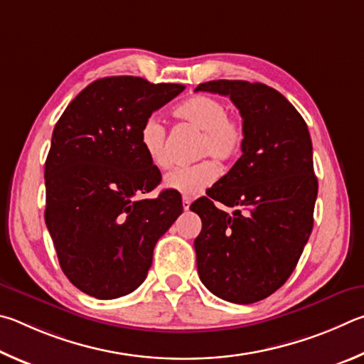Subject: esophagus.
<instances>
[{
    "label": "esophagus",
    "instance_id": "34e87169",
    "mask_svg": "<svg viewBox=\"0 0 364 364\" xmlns=\"http://www.w3.org/2000/svg\"><path fill=\"white\" fill-rule=\"evenodd\" d=\"M190 205H192V198H190V196H183V198H182V206H183V209H186V211H188Z\"/></svg>",
    "mask_w": 364,
    "mask_h": 364
}]
</instances>
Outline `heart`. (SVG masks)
Wrapping results in <instances>:
<instances>
[{
	"label": "heart",
	"mask_w": 364,
	"mask_h": 364,
	"mask_svg": "<svg viewBox=\"0 0 364 364\" xmlns=\"http://www.w3.org/2000/svg\"><path fill=\"white\" fill-rule=\"evenodd\" d=\"M174 117L201 131L198 156H213L218 161H228L238 155L245 142V131L237 118L228 114L225 104L211 95H195L174 108ZM140 146L146 158L158 169L169 168L166 149V127L156 117H150L140 127ZM218 178V168L213 159L178 168L169 172L164 186L183 195H198Z\"/></svg>",
	"instance_id": "heart-1"
}]
</instances>
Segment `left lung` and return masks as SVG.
<instances>
[{"mask_svg":"<svg viewBox=\"0 0 364 364\" xmlns=\"http://www.w3.org/2000/svg\"><path fill=\"white\" fill-rule=\"evenodd\" d=\"M195 91L228 95L245 131L243 155L190 206L203 224L195 240L198 275L224 301L259 302L291 277L314 228L318 181L309 127L262 82L218 80Z\"/></svg>","mask_w":364,"mask_h":364,"instance_id":"obj_1","label":"left lung"}]
</instances>
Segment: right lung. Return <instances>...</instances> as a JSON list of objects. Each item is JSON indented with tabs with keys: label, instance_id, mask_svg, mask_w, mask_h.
Wrapping results in <instances>:
<instances>
[{
	"label": "right lung",
	"instance_id": "right-lung-1",
	"mask_svg": "<svg viewBox=\"0 0 364 364\" xmlns=\"http://www.w3.org/2000/svg\"><path fill=\"white\" fill-rule=\"evenodd\" d=\"M186 86L139 76L91 82L57 121L44 164L46 220L65 277L97 299L137 289L156 241L182 214V198L163 190L142 198L161 172L140 146V127Z\"/></svg>",
	"mask_w": 364,
	"mask_h": 364
}]
</instances>
